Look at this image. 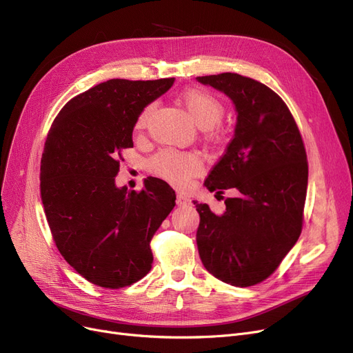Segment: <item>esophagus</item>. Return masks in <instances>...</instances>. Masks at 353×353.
Listing matches in <instances>:
<instances>
[{"label":"esophagus","instance_id":"34e87169","mask_svg":"<svg viewBox=\"0 0 353 353\" xmlns=\"http://www.w3.org/2000/svg\"><path fill=\"white\" fill-rule=\"evenodd\" d=\"M176 203H177V206H189L190 203H192V200L188 196L179 193L177 197H176Z\"/></svg>","mask_w":353,"mask_h":353}]
</instances>
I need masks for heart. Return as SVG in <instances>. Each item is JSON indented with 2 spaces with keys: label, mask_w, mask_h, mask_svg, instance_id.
Returning <instances> with one entry per match:
<instances>
[{
  "label": "heart",
  "mask_w": 353,
  "mask_h": 353,
  "mask_svg": "<svg viewBox=\"0 0 353 353\" xmlns=\"http://www.w3.org/2000/svg\"><path fill=\"white\" fill-rule=\"evenodd\" d=\"M181 99L193 121L201 128H212L225 114L223 104L209 91L189 90L184 92ZM153 108L154 104H148L141 110L136 121V130H143L147 125ZM148 165L152 173L180 188L201 170V161L196 154L177 150H163L157 153Z\"/></svg>",
  "instance_id": "b5f03b06"
}]
</instances>
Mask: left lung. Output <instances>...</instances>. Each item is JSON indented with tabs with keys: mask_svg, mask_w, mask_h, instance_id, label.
<instances>
[{
	"mask_svg": "<svg viewBox=\"0 0 353 353\" xmlns=\"http://www.w3.org/2000/svg\"><path fill=\"white\" fill-rule=\"evenodd\" d=\"M225 92L237 121L225 154L205 186L216 194L232 189L226 210L214 214L197 203V249L219 281L248 288L277 269L298 242L307 189L303 140L285 101L268 85L236 72L197 77Z\"/></svg>",
	"mask_w": 353,
	"mask_h": 353,
	"instance_id": "obj_1",
	"label": "left lung"
}]
</instances>
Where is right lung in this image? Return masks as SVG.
I'll use <instances>...</instances> for the list:
<instances>
[{
	"mask_svg": "<svg viewBox=\"0 0 353 353\" xmlns=\"http://www.w3.org/2000/svg\"><path fill=\"white\" fill-rule=\"evenodd\" d=\"M173 83L97 84L71 99L48 132L40 173L48 226L67 263L97 286L120 289L150 272V240L176 206L164 180L147 177L140 192L116 186L139 114Z\"/></svg>",
	"mask_w": 353,
	"mask_h": 353,
	"instance_id": "right-lung-1",
	"label": "right lung"
}]
</instances>
